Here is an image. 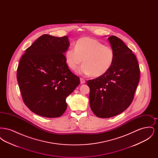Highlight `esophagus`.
<instances>
[{
  "mask_svg": "<svg viewBox=\"0 0 158 158\" xmlns=\"http://www.w3.org/2000/svg\"><path fill=\"white\" fill-rule=\"evenodd\" d=\"M80 81H81V84H83L85 83V80L83 79V78H80Z\"/></svg>",
  "mask_w": 158,
  "mask_h": 158,
  "instance_id": "1",
  "label": "esophagus"
}]
</instances>
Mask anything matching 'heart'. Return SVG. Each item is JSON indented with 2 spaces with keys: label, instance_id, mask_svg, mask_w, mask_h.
I'll use <instances>...</instances> for the list:
<instances>
[{
  "label": "heart",
  "instance_id": "heart-1",
  "mask_svg": "<svg viewBox=\"0 0 158 158\" xmlns=\"http://www.w3.org/2000/svg\"><path fill=\"white\" fill-rule=\"evenodd\" d=\"M65 60L68 67L75 70L82 63L77 70L81 75L100 77L104 75L111 68L114 60V52L108 45L90 37H82L77 40L75 47H70L66 52Z\"/></svg>",
  "mask_w": 158,
  "mask_h": 158
}]
</instances>
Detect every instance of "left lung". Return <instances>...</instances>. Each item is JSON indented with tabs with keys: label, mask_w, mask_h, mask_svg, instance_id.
Instances as JSON below:
<instances>
[{
	"label": "left lung",
	"mask_w": 158,
	"mask_h": 158,
	"mask_svg": "<svg viewBox=\"0 0 158 158\" xmlns=\"http://www.w3.org/2000/svg\"><path fill=\"white\" fill-rule=\"evenodd\" d=\"M114 52L111 68L104 75L87 81L92 112L99 118L117 115L131 104L140 79L135 55L119 38H108Z\"/></svg>",
	"instance_id": "1"
}]
</instances>
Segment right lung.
Instances as JSON below:
<instances>
[{
	"mask_svg": "<svg viewBox=\"0 0 158 158\" xmlns=\"http://www.w3.org/2000/svg\"><path fill=\"white\" fill-rule=\"evenodd\" d=\"M68 36L44 34L28 47L19 61L17 80L25 104L38 115L59 117L67 108L66 99L80 79L69 69L64 54Z\"/></svg>",
	"mask_w": 158,
	"mask_h": 158,
	"instance_id": "right-lung-1",
	"label": "right lung"
}]
</instances>
